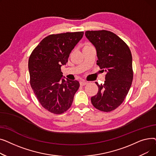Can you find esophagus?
<instances>
[{"label": "esophagus", "instance_id": "obj_1", "mask_svg": "<svg viewBox=\"0 0 156 156\" xmlns=\"http://www.w3.org/2000/svg\"><path fill=\"white\" fill-rule=\"evenodd\" d=\"M87 84V81H86L85 80H82V81H80V85L81 86H85Z\"/></svg>", "mask_w": 156, "mask_h": 156}]
</instances>
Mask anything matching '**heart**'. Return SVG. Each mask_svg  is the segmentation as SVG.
I'll list each match as a JSON object with an SVG mask.
<instances>
[{
	"label": "heart",
	"instance_id": "b5f03b06",
	"mask_svg": "<svg viewBox=\"0 0 156 156\" xmlns=\"http://www.w3.org/2000/svg\"><path fill=\"white\" fill-rule=\"evenodd\" d=\"M89 46H92V45H91V44H86L84 47H89Z\"/></svg>",
	"mask_w": 156,
	"mask_h": 156
}]
</instances>
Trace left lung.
Wrapping results in <instances>:
<instances>
[{"label":"left lung","instance_id":"left-lung-1","mask_svg":"<svg viewBox=\"0 0 156 156\" xmlns=\"http://www.w3.org/2000/svg\"><path fill=\"white\" fill-rule=\"evenodd\" d=\"M86 37L96 48L97 64L106 72L104 84L91 97L94 107L103 112L116 109L124 101L132 83V55L128 45L108 30L86 31Z\"/></svg>","mask_w":156,"mask_h":156}]
</instances>
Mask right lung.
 I'll return each mask as SVG.
<instances>
[{
	"mask_svg": "<svg viewBox=\"0 0 156 156\" xmlns=\"http://www.w3.org/2000/svg\"><path fill=\"white\" fill-rule=\"evenodd\" d=\"M83 34V31H77L50 35L30 55V85L40 104L51 113L66 111L79 88L78 81L61 78V67L66 64L71 51Z\"/></svg>",
	"mask_w": 156,
	"mask_h": 156,
	"instance_id": "right-lung-1",
	"label": "right lung"
}]
</instances>
